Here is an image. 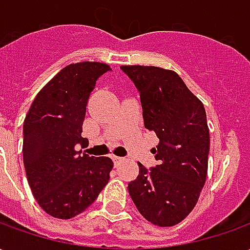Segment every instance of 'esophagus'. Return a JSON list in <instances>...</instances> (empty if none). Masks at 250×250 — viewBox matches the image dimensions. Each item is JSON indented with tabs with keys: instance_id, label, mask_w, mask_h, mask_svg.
Instances as JSON below:
<instances>
[{
	"instance_id": "34e87169",
	"label": "esophagus",
	"mask_w": 250,
	"mask_h": 250,
	"mask_svg": "<svg viewBox=\"0 0 250 250\" xmlns=\"http://www.w3.org/2000/svg\"><path fill=\"white\" fill-rule=\"evenodd\" d=\"M112 161H114L115 166H119L120 163L125 162V158H120V157H112Z\"/></svg>"
}]
</instances>
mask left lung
Segmentation results:
<instances>
[{"mask_svg":"<svg viewBox=\"0 0 250 250\" xmlns=\"http://www.w3.org/2000/svg\"><path fill=\"white\" fill-rule=\"evenodd\" d=\"M141 95L146 130L159 139L152 148L158 165L128 184L136 209L158 226H173L194 209L208 174L210 135L204 104L174 71L123 65Z\"/></svg>","mask_w":250,"mask_h":250,"instance_id":"left-lung-1","label":"left lung"}]
</instances>
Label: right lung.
I'll return each instance as SVG.
<instances>
[{"label":"right lung","instance_id":"right-lung-1","mask_svg":"<svg viewBox=\"0 0 250 250\" xmlns=\"http://www.w3.org/2000/svg\"><path fill=\"white\" fill-rule=\"evenodd\" d=\"M107 64H69L37 93L24 120L22 157L30 190L41 209L68 220L80 214L108 184V157L76 151L85 146L83 122L98 79Z\"/></svg>","mask_w":250,"mask_h":250}]
</instances>
